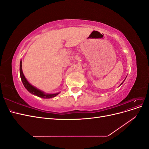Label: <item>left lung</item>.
Returning <instances> with one entry per match:
<instances>
[{
	"instance_id": "obj_1",
	"label": "left lung",
	"mask_w": 149,
	"mask_h": 149,
	"mask_svg": "<svg viewBox=\"0 0 149 149\" xmlns=\"http://www.w3.org/2000/svg\"><path fill=\"white\" fill-rule=\"evenodd\" d=\"M124 80H125V79H124ZM123 82H124V81H123ZM123 83H121V84H120V85H121V84H123Z\"/></svg>"
}]
</instances>
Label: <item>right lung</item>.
<instances>
[{"label":"right lung","mask_w":149,"mask_h":149,"mask_svg":"<svg viewBox=\"0 0 149 149\" xmlns=\"http://www.w3.org/2000/svg\"><path fill=\"white\" fill-rule=\"evenodd\" d=\"M20 78L22 79V81L23 83V84L25 86V88L28 90V91L31 93L34 94V95L37 96L38 97H42V98H52L53 97H55L57 96L59 93H56V94H45L43 92H42L40 90L37 89L33 86L32 85H31L29 82L26 79L25 76L23 74V71H22V61H20Z\"/></svg>","instance_id":"add662e5"}]
</instances>
